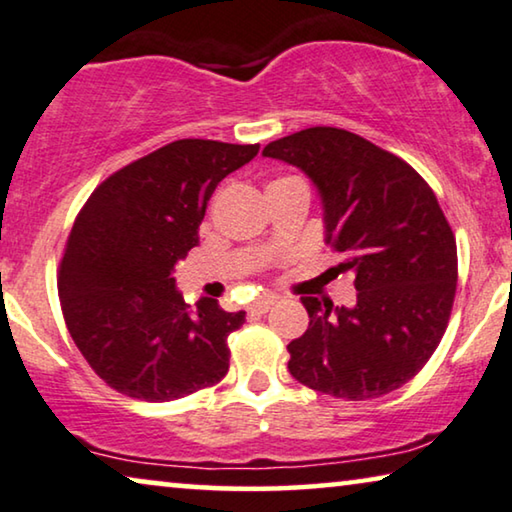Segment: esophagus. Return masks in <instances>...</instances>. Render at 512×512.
<instances>
[{
    "label": "esophagus",
    "instance_id": "34e87169",
    "mask_svg": "<svg viewBox=\"0 0 512 512\" xmlns=\"http://www.w3.org/2000/svg\"><path fill=\"white\" fill-rule=\"evenodd\" d=\"M276 301H278V296H269V294H266V296H262V299H257V301L250 303V305H248V312H250V315H264V312L269 310L271 305L276 303Z\"/></svg>",
    "mask_w": 512,
    "mask_h": 512
}]
</instances>
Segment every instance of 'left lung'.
Masks as SVG:
<instances>
[{
    "mask_svg": "<svg viewBox=\"0 0 512 512\" xmlns=\"http://www.w3.org/2000/svg\"><path fill=\"white\" fill-rule=\"evenodd\" d=\"M262 154L299 167L322 200L324 243L356 303L301 296L308 331L287 345L292 377L345 400L400 388L434 354L451 317L457 248L432 188L414 167L342 128L315 126Z\"/></svg>",
    "mask_w": 512,
    "mask_h": 512,
    "instance_id": "1",
    "label": "left lung"
}]
</instances>
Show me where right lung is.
Segmentation results:
<instances>
[{
    "instance_id": "right-lung-1",
    "label": "right lung",
    "mask_w": 512,
    "mask_h": 512,
    "mask_svg": "<svg viewBox=\"0 0 512 512\" xmlns=\"http://www.w3.org/2000/svg\"><path fill=\"white\" fill-rule=\"evenodd\" d=\"M259 144L177 140L112 174L75 220L59 271L68 333L114 391L170 402L218 384L227 335L246 312L177 287V264L200 243L213 190L257 156Z\"/></svg>"
}]
</instances>
